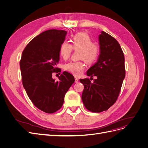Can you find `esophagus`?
<instances>
[{"label":"esophagus","instance_id":"obj_1","mask_svg":"<svg viewBox=\"0 0 148 148\" xmlns=\"http://www.w3.org/2000/svg\"><path fill=\"white\" fill-rule=\"evenodd\" d=\"M78 81H79V79H78V78L77 77V76H75V83H78Z\"/></svg>","mask_w":148,"mask_h":148}]
</instances>
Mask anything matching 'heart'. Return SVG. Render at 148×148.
<instances>
[{
    "label": "heart",
    "mask_w": 148,
    "mask_h": 148,
    "mask_svg": "<svg viewBox=\"0 0 148 148\" xmlns=\"http://www.w3.org/2000/svg\"><path fill=\"white\" fill-rule=\"evenodd\" d=\"M72 42L71 45L64 41L60 46L59 53L64 60L70 58L73 49L79 50V58L84 60L88 64H93L97 60L100 54V47L98 45L93 43L92 39L88 34L79 32L75 34L72 39ZM84 68L83 60L72 61L64 66L66 71L76 76L82 73Z\"/></svg>",
    "instance_id": "heart-1"
}]
</instances>
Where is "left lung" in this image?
Listing matches in <instances>:
<instances>
[{"label": "left lung", "mask_w": 148, "mask_h": 148, "mask_svg": "<svg viewBox=\"0 0 148 148\" xmlns=\"http://www.w3.org/2000/svg\"><path fill=\"white\" fill-rule=\"evenodd\" d=\"M99 38V58L86 73L96 79L93 83L89 78L79 80L84 85L83 104L94 113L106 111L116 102L125 76L124 55L118 42L104 31Z\"/></svg>", "instance_id": "8db88e82"}]
</instances>
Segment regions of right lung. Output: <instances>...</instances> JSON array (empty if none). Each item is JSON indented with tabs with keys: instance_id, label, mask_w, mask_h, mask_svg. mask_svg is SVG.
<instances>
[{
	"instance_id": "right-lung-1",
	"label": "right lung",
	"mask_w": 148,
	"mask_h": 148,
	"mask_svg": "<svg viewBox=\"0 0 148 148\" xmlns=\"http://www.w3.org/2000/svg\"><path fill=\"white\" fill-rule=\"evenodd\" d=\"M67 31L49 29L34 38L23 51L20 69L26 93L33 104L47 113H53L62 107L64 97L74 83V76L64 72L59 81L52 78L60 73L56 66L59 48Z\"/></svg>"
}]
</instances>
